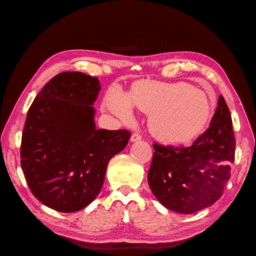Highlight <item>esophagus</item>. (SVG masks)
Wrapping results in <instances>:
<instances>
[{
	"instance_id": "1",
	"label": "esophagus",
	"mask_w": 256,
	"mask_h": 256,
	"mask_svg": "<svg viewBox=\"0 0 256 256\" xmlns=\"http://www.w3.org/2000/svg\"><path fill=\"white\" fill-rule=\"evenodd\" d=\"M142 140V136L140 133H133L132 136H131V141L132 142H138V141H141Z\"/></svg>"
}]
</instances>
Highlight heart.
<instances>
[{
  "mask_svg": "<svg viewBox=\"0 0 256 256\" xmlns=\"http://www.w3.org/2000/svg\"><path fill=\"white\" fill-rule=\"evenodd\" d=\"M132 105L151 114V130L168 143H187L206 128L212 114V104L205 92L188 82L164 86L140 85L128 95L112 90L105 108L122 120L133 118Z\"/></svg>",
  "mask_w": 256,
  "mask_h": 256,
  "instance_id": "1",
  "label": "heart"
}]
</instances>
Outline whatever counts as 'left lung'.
<instances>
[{
  "mask_svg": "<svg viewBox=\"0 0 256 256\" xmlns=\"http://www.w3.org/2000/svg\"><path fill=\"white\" fill-rule=\"evenodd\" d=\"M235 138L224 97L210 125L192 146L154 143L148 182L162 205L180 214H192L212 206L222 197L230 178Z\"/></svg>",
  "mask_w": 256,
  "mask_h": 256,
  "instance_id": "obj_1",
  "label": "left lung"
}]
</instances>
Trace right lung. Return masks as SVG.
I'll return each mask as SVG.
<instances>
[{"mask_svg":"<svg viewBox=\"0 0 256 256\" xmlns=\"http://www.w3.org/2000/svg\"><path fill=\"white\" fill-rule=\"evenodd\" d=\"M100 80L64 72L46 84L28 110L21 166L34 197L62 212H78L103 187L108 161L128 146L126 130H97L92 104Z\"/></svg>","mask_w":256,"mask_h":256,"instance_id":"1","label":"right lung"}]
</instances>
